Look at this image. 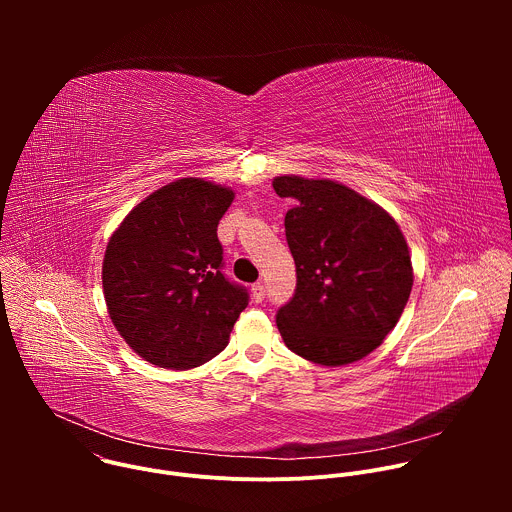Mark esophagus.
Masks as SVG:
<instances>
[{"mask_svg":"<svg viewBox=\"0 0 512 512\" xmlns=\"http://www.w3.org/2000/svg\"><path fill=\"white\" fill-rule=\"evenodd\" d=\"M251 294H253V300H255V302H263V300H265V285H263L261 281L253 283V285H251Z\"/></svg>","mask_w":512,"mask_h":512,"instance_id":"1","label":"esophagus"}]
</instances>
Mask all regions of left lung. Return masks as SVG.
Here are the masks:
<instances>
[{"label": "left lung", "instance_id": "obj_1", "mask_svg": "<svg viewBox=\"0 0 512 512\" xmlns=\"http://www.w3.org/2000/svg\"><path fill=\"white\" fill-rule=\"evenodd\" d=\"M273 190L296 202L285 214V239L298 283L275 318L285 346L326 367L364 358L395 328L411 294L399 225L332 180L279 176Z\"/></svg>", "mask_w": 512, "mask_h": 512}]
</instances>
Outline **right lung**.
Wrapping results in <instances>:
<instances>
[{"label": "right lung", "instance_id": "obj_1", "mask_svg": "<svg viewBox=\"0 0 512 512\" xmlns=\"http://www.w3.org/2000/svg\"><path fill=\"white\" fill-rule=\"evenodd\" d=\"M233 190L182 178L141 200L109 239L103 294L123 340L148 362L184 371L221 352L249 304L225 273L216 229Z\"/></svg>", "mask_w": 512, "mask_h": 512}]
</instances>
